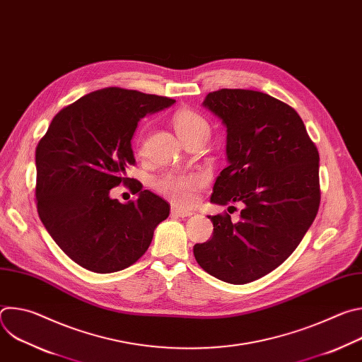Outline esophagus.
Masks as SVG:
<instances>
[{
  "label": "esophagus",
  "mask_w": 362,
  "mask_h": 362,
  "mask_svg": "<svg viewBox=\"0 0 362 362\" xmlns=\"http://www.w3.org/2000/svg\"><path fill=\"white\" fill-rule=\"evenodd\" d=\"M172 215L177 216V218H189L193 215V212L189 211H183V209H177V208H172Z\"/></svg>",
  "instance_id": "obj_1"
}]
</instances>
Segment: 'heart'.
I'll list each match as a JSON object with an SVG mask.
<instances>
[{
	"mask_svg": "<svg viewBox=\"0 0 362 362\" xmlns=\"http://www.w3.org/2000/svg\"><path fill=\"white\" fill-rule=\"evenodd\" d=\"M172 123L183 143L197 136H209L208 120L190 109L177 110L172 117ZM203 183L204 179L202 175L168 173L154 180L153 187L176 206H190L194 202L196 193L203 186Z\"/></svg>",
	"mask_w": 362,
	"mask_h": 362,
	"instance_id": "obj_1",
	"label": "heart"
}]
</instances>
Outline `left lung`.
Segmentation results:
<instances>
[{"label": "left lung", "instance_id": "1", "mask_svg": "<svg viewBox=\"0 0 362 362\" xmlns=\"http://www.w3.org/2000/svg\"><path fill=\"white\" fill-rule=\"evenodd\" d=\"M203 106L228 132L229 166L211 202L243 208L236 223L228 214L208 216L214 236L196 243L193 255L212 276L242 285L284 264L313 225L321 202L320 153L299 115L269 94L222 88Z\"/></svg>", "mask_w": 362, "mask_h": 362}]
</instances>
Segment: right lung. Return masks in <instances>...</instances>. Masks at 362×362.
Segmentation results:
<instances>
[{"mask_svg": "<svg viewBox=\"0 0 362 362\" xmlns=\"http://www.w3.org/2000/svg\"><path fill=\"white\" fill-rule=\"evenodd\" d=\"M176 100L107 87L60 110L35 148V203L49 236L76 264L112 274L137 262L170 204L148 190L120 203L110 189L130 185L132 137L140 119ZM137 193V185L129 186Z\"/></svg>", "mask_w": 362, "mask_h": 362, "instance_id": "1", "label": "right lung"}]
</instances>
